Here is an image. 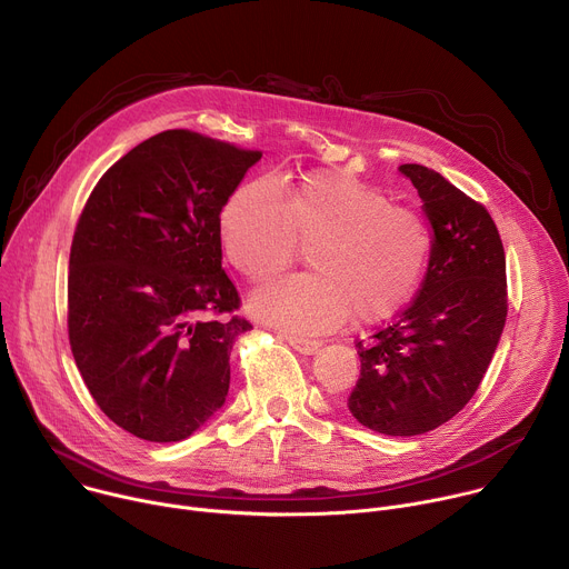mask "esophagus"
I'll list each match as a JSON object with an SVG mask.
<instances>
[{
    "instance_id": "obj_1",
    "label": "esophagus",
    "mask_w": 569,
    "mask_h": 569,
    "mask_svg": "<svg viewBox=\"0 0 569 569\" xmlns=\"http://www.w3.org/2000/svg\"><path fill=\"white\" fill-rule=\"evenodd\" d=\"M283 340L299 353H315L321 347L319 338H306V336H295V333H283Z\"/></svg>"
}]
</instances>
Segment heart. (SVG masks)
<instances>
[{"label":"heart","mask_w":569,"mask_h":569,"mask_svg":"<svg viewBox=\"0 0 569 569\" xmlns=\"http://www.w3.org/2000/svg\"><path fill=\"white\" fill-rule=\"evenodd\" d=\"M224 259L252 283H266L310 242L312 272L281 279L252 299V310L290 331H323L353 319L380 321L421 283L430 233L412 211L342 171H312L286 193L270 178L238 184L218 218Z\"/></svg>","instance_id":"obj_1"}]
</instances>
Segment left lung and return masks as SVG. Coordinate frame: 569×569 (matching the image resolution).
Here are the masks:
<instances>
[{"instance_id":"8db88e82","label":"left lung","mask_w":569,"mask_h":569,"mask_svg":"<svg viewBox=\"0 0 569 569\" xmlns=\"http://www.w3.org/2000/svg\"><path fill=\"white\" fill-rule=\"evenodd\" d=\"M435 229L428 274L398 317L358 340L351 415L380 435L415 437L450 421L475 396L507 319V261L486 207L441 173L402 164Z\"/></svg>"}]
</instances>
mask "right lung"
Here are the masks:
<instances>
[{
	"label": "right lung",
	"instance_id": "add662e5",
	"mask_svg": "<svg viewBox=\"0 0 569 569\" xmlns=\"http://www.w3.org/2000/svg\"><path fill=\"white\" fill-rule=\"evenodd\" d=\"M261 154L164 130L112 164L80 211L69 345L101 412L137 439H187L222 408L233 342L252 323L220 263L218 218Z\"/></svg>",
	"mask_w": 569,
	"mask_h": 569
}]
</instances>
